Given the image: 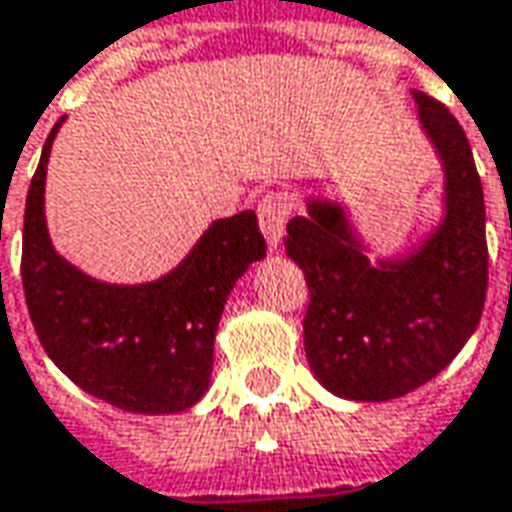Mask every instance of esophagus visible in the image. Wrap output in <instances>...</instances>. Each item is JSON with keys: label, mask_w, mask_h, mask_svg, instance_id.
I'll list each match as a JSON object with an SVG mask.
<instances>
[{"label": "esophagus", "mask_w": 512, "mask_h": 512, "mask_svg": "<svg viewBox=\"0 0 512 512\" xmlns=\"http://www.w3.org/2000/svg\"><path fill=\"white\" fill-rule=\"evenodd\" d=\"M257 221H260V232L269 243V249L277 252L280 240H283V229L289 221V203L280 195H266L260 206H257Z\"/></svg>", "instance_id": "1"}]
</instances>
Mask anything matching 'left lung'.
I'll list each match as a JSON object with an SVG mask.
<instances>
[{
  "label": "left lung",
  "instance_id": "left-lung-1",
  "mask_svg": "<svg viewBox=\"0 0 512 512\" xmlns=\"http://www.w3.org/2000/svg\"><path fill=\"white\" fill-rule=\"evenodd\" d=\"M419 130L442 169V215L414 246L371 257L345 198L311 195L286 255L311 291V374L334 397L388 402L445 371L479 326L487 291L485 195L465 130L414 90Z\"/></svg>",
  "mask_w": 512,
  "mask_h": 512
}]
</instances>
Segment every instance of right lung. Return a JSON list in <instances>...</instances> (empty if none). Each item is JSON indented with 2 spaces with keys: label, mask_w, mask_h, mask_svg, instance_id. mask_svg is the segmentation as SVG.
<instances>
[{
  "label": "right lung",
  "mask_w": 512,
  "mask_h": 512,
  "mask_svg": "<svg viewBox=\"0 0 512 512\" xmlns=\"http://www.w3.org/2000/svg\"><path fill=\"white\" fill-rule=\"evenodd\" d=\"M47 135L30 181L22 235L27 311L47 357L87 391L130 414H181L212 382L223 306L246 269L266 257L252 209L212 221L186 257L147 283H107L53 246L45 215Z\"/></svg>",
  "instance_id": "obj_1"
}]
</instances>
